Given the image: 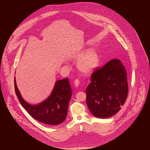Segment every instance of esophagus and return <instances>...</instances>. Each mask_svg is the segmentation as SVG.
I'll list each match as a JSON object with an SVG mask.
<instances>
[{"label": "esophagus", "mask_w": 150, "mask_h": 150, "mask_svg": "<svg viewBox=\"0 0 150 150\" xmlns=\"http://www.w3.org/2000/svg\"><path fill=\"white\" fill-rule=\"evenodd\" d=\"M79 84H80V81L78 79L75 80V81H74V85H75L76 87H78L79 86Z\"/></svg>", "instance_id": "obj_1"}]
</instances>
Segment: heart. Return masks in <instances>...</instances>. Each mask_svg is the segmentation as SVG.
<instances>
[{"label":"heart","mask_w":150,"mask_h":150,"mask_svg":"<svg viewBox=\"0 0 150 150\" xmlns=\"http://www.w3.org/2000/svg\"><path fill=\"white\" fill-rule=\"evenodd\" d=\"M79 54H74L73 59H78ZM100 56L96 50H89L80 57L77 62V67L79 70L84 74L92 73L98 66L100 63Z\"/></svg>","instance_id":"b5f03b06"}]
</instances>
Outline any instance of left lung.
I'll use <instances>...</instances> for the list:
<instances>
[{"mask_svg": "<svg viewBox=\"0 0 150 150\" xmlns=\"http://www.w3.org/2000/svg\"><path fill=\"white\" fill-rule=\"evenodd\" d=\"M86 89V104L92 114L107 118L119 111L127 99L128 84L127 71L118 59L97 69Z\"/></svg>", "mask_w": 150, "mask_h": 150, "instance_id": "1", "label": "left lung"}]
</instances>
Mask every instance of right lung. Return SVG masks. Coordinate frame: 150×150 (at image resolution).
<instances>
[{
    "label": "right lung",
    "instance_id": "1",
    "mask_svg": "<svg viewBox=\"0 0 150 150\" xmlns=\"http://www.w3.org/2000/svg\"><path fill=\"white\" fill-rule=\"evenodd\" d=\"M15 92L22 107L36 120L50 125H57L66 119L72 96L68 78L58 80L50 96L37 105H31L22 97L14 78Z\"/></svg>",
    "mask_w": 150,
    "mask_h": 150
}]
</instances>
